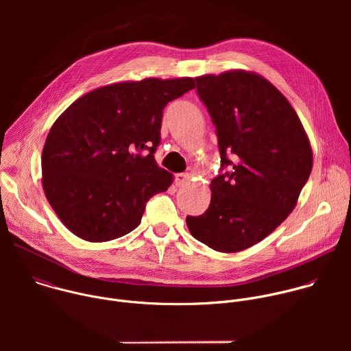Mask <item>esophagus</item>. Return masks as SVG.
Listing matches in <instances>:
<instances>
[{"label": "esophagus", "instance_id": "1", "mask_svg": "<svg viewBox=\"0 0 351 351\" xmlns=\"http://www.w3.org/2000/svg\"><path fill=\"white\" fill-rule=\"evenodd\" d=\"M189 179H190V176H189L187 173H178V175L175 176V184H176L178 187L184 186V184L189 182Z\"/></svg>", "mask_w": 351, "mask_h": 351}]
</instances>
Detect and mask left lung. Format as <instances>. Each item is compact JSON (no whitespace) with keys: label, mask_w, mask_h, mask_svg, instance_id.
<instances>
[{"label":"left lung","mask_w":351,"mask_h":351,"mask_svg":"<svg viewBox=\"0 0 351 351\" xmlns=\"http://www.w3.org/2000/svg\"><path fill=\"white\" fill-rule=\"evenodd\" d=\"M195 82L229 172L211 180L208 210L186 223L215 252L239 253L294 210L313 169L311 144L287 98L261 75L234 69Z\"/></svg>","instance_id":"obj_1"}]
</instances>
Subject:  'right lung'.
I'll return each mask as SVG.
<instances>
[{
  "instance_id": "1",
  "label": "right lung",
  "mask_w": 351,
  "mask_h": 351,
  "mask_svg": "<svg viewBox=\"0 0 351 351\" xmlns=\"http://www.w3.org/2000/svg\"><path fill=\"white\" fill-rule=\"evenodd\" d=\"M194 87L191 77L114 83L60 115L44 143L41 182L73 234L101 243L140 225L145 203L173 180L154 158L164 108Z\"/></svg>"
}]
</instances>
